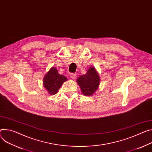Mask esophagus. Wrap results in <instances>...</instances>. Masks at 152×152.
<instances>
[{"label": "esophagus", "mask_w": 152, "mask_h": 152, "mask_svg": "<svg viewBox=\"0 0 152 152\" xmlns=\"http://www.w3.org/2000/svg\"><path fill=\"white\" fill-rule=\"evenodd\" d=\"M70 77L72 79H75L76 77V74L75 73H70Z\"/></svg>", "instance_id": "34e87169"}]
</instances>
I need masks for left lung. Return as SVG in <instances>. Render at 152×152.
<instances>
[{"instance_id": "left-lung-1", "label": "left lung", "mask_w": 152, "mask_h": 152, "mask_svg": "<svg viewBox=\"0 0 152 152\" xmlns=\"http://www.w3.org/2000/svg\"><path fill=\"white\" fill-rule=\"evenodd\" d=\"M77 82L86 96L92 95L99 87L100 77L94 67H90L85 75L77 77Z\"/></svg>"}]
</instances>
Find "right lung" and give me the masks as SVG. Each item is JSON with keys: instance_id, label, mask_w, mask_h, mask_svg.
Segmentation results:
<instances>
[{"instance_id": "1", "label": "right lung", "mask_w": 152, "mask_h": 152, "mask_svg": "<svg viewBox=\"0 0 152 152\" xmlns=\"http://www.w3.org/2000/svg\"><path fill=\"white\" fill-rule=\"evenodd\" d=\"M67 78L59 75L57 69L52 67L44 78V86L47 89L49 94L53 95L58 93V90Z\"/></svg>"}]
</instances>
